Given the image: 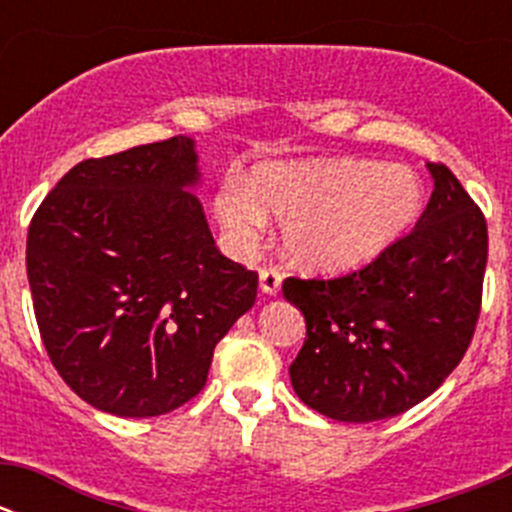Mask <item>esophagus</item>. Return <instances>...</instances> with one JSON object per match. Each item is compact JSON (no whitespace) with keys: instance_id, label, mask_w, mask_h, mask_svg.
<instances>
[{"instance_id":"34e87169","label":"esophagus","mask_w":512,"mask_h":512,"mask_svg":"<svg viewBox=\"0 0 512 512\" xmlns=\"http://www.w3.org/2000/svg\"><path fill=\"white\" fill-rule=\"evenodd\" d=\"M282 285V272L277 267H262L260 270V289L262 294H277Z\"/></svg>"}]
</instances>
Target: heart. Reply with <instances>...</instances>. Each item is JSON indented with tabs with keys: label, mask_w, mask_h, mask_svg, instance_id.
Returning a JSON list of instances; mask_svg holds the SVG:
<instances>
[{
	"label": "heart",
	"mask_w": 512,
	"mask_h": 512,
	"mask_svg": "<svg viewBox=\"0 0 512 512\" xmlns=\"http://www.w3.org/2000/svg\"><path fill=\"white\" fill-rule=\"evenodd\" d=\"M213 208L232 240H252L267 225V215H275L285 220L282 232L294 260L317 270H354L389 250L416 223L423 185L401 163H265L247 180L230 175Z\"/></svg>",
	"instance_id": "b5f03b06"
}]
</instances>
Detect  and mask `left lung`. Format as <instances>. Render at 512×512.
I'll use <instances>...</instances> for the list:
<instances>
[{"mask_svg": "<svg viewBox=\"0 0 512 512\" xmlns=\"http://www.w3.org/2000/svg\"><path fill=\"white\" fill-rule=\"evenodd\" d=\"M409 235L334 280L287 277L282 292L307 322L289 366L294 391L334 421L399 416L461 364L480 317L488 227L443 163Z\"/></svg>", "mask_w": 512, "mask_h": 512, "instance_id": "8db88e82", "label": "left lung"}]
</instances>
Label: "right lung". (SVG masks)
Instances as JSON below:
<instances>
[{"mask_svg":"<svg viewBox=\"0 0 512 512\" xmlns=\"http://www.w3.org/2000/svg\"><path fill=\"white\" fill-rule=\"evenodd\" d=\"M195 141L81 160L34 213L27 275L41 342L98 411L168 414L198 396L220 339L255 304L257 272L215 247Z\"/></svg>","mask_w":512,"mask_h":512,"instance_id":"right-lung-1","label":"right lung"}]
</instances>
